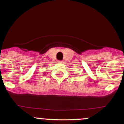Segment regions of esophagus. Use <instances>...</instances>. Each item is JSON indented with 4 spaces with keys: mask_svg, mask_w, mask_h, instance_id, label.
Instances as JSON below:
<instances>
[{
    "mask_svg": "<svg viewBox=\"0 0 124 124\" xmlns=\"http://www.w3.org/2000/svg\"><path fill=\"white\" fill-rule=\"evenodd\" d=\"M58 63H62V61H58Z\"/></svg>",
    "mask_w": 124,
    "mask_h": 124,
    "instance_id": "34e87169",
    "label": "esophagus"
}]
</instances>
